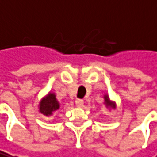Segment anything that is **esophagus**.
I'll list each match as a JSON object with an SVG mask.
<instances>
[{
    "label": "esophagus",
    "instance_id": "esophagus-1",
    "mask_svg": "<svg viewBox=\"0 0 157 157\" xmlns=\"http://www.w3.org/2000/svg\"><path fill=\"white\" fill-rule=\"evenodd\" d=\"M75 104L77 107H82L84 105V100L83 99H76L75 100Z\"/></svg>",
    "mask_w": 157,
    "mask_h": 157
}]
</instances>
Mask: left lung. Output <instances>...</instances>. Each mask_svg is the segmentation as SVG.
<instances>
[{"instance_id":"1","label":"left lung","mask_w":157,"mask_h":157,"mask_svg":"<svg viewBox=\"0 0 157 157\" xmlns=\"http://www.w3.org/2000/svg\"><path fill=\"white\" fill-rule=\"evenodd\" d=\"M104 104L106 105V107H111L113 109L116 108V104H115V102L111 101L110 98H109V96L107 94L104 95Z\"/></svg>"}]
</instances>
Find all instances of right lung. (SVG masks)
Returning a JSON list of instances; mask_svg holds the SVG:
<instances>
[{"mask_svg": "<svg viewBox=\"0 0 157 157\" xmlns=\"http://www.w3.org/2000/svg\"><path fill=\"white\" fill-rule=\"evenodd\" d=\"M59 108V104L56 98L55 94L53 93H49L39 102V112L47 117L52 116Z\"/></svg>", "mask_w": 157, "mask_h": 157, "instance_id": "add662e5", "label": "right lung"}]
</instances>
